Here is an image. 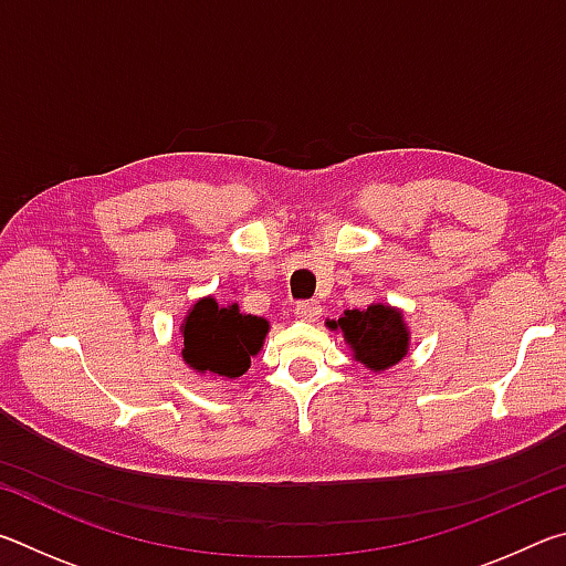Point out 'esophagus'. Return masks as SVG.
<instances>
[{"mask_svg":"<svg viewBox=\"0 0 566 566\" xmlns=\"http://www.w3.org/2000/svg\"><path fill=\"white\" fill-rule=\"evenodd\" d=\"M294 314L304 322H317L322 314V306H319V302H300L294 306Z\"/></svg>","mask_w":566,"mask_h":566,"instance_id":"34e87169","label":"esophagus"}]
</instances>
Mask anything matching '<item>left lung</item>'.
<instances>
[{
    "instance_id": "1",
    "label": "left lung",
    "mask_w": 566,
    "mask_h": 566,
    "mask_svg": "<svg viewBox=\"0 0 566 566\" xmlns=\"http://www.w3.org/2000/svg\"><path fill=\"white\" fill-rule=\"evenodd\" d=\"M354 352V359L371 371H385L409 352V329L401 312L389 304H369L367 310H347L344 317L329 319Z\"/></svg>"
}]
</instances>
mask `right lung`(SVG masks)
Returning <instances> with one entry per match:
<instances>
[{"label":"right lung","mask_w":566,"mask_h":566,"mask_svg":"<svg viewBox=\"0 0 566 566\" xmlns=\"http://www.w3.org/2000/svg\"><path fill=\"white\" fill-rule=\"evenodd\" d=\"M266 332V319L242 314L237 304L222 306L214 296H205L191 306L181 324V359L199 375L237 379L264 347Z\"/></svg>","instance_id":"obj_1"}]
</instances>
